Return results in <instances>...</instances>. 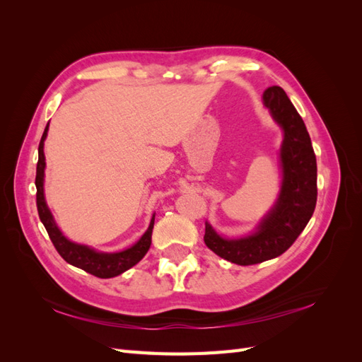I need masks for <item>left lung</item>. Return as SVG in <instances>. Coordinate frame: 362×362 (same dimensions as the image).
<instances>
[{"label": "left lung", "mask_w": 362, "mask_h": 362, "mask_svg": "<svg viewBox=\"0 0 362 362\" xmlns=\"http://www.w3.org/2000/svg\"><path fill=\"white\" fill-rule=\"evenodd\" d=\"M262 103L284 133L278 199L255 231L243 237H223L205 222L204 242L208 249L238 266L258 264L284 254L310 222L317 202V161L300 115L279 86L266 89Z\"/></svg>", "instance_id": "left-lung-1"}]
</instances>
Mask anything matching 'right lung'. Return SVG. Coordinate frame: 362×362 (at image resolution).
Instances as JSON below:
<instances>
[{"instance_id": "1", "label": "right lung", "mask_w": 362, "mask_h": 362, "mask_svg": "<svg viewBox=\"0 0 362 362\" xmlns=\"http://www.w3.org/2000/svg\"><path fill=\"white\" fill-rule=\"evenodd\" d=\"M49 122L43 131L40 144H39V160H37V169H36V204L40 222L45 226L47 233L51 238L54 247L57 249L62 258L69 262V264L83 269L84 272L90 273L98 278H115L120 273L127 272L146 255V252L151 247V237H152V228H154L156 214H152L151 223L146 229V233L141 235L137 242L124 250L119 252H100L95 250L90 246L74 243L69 238L63 235L60 228L57 226L54 216L47 205L45 201V192H43V181H45V154H43V145H45V139L48 136Z\"/></svg>"}]
</instances>
